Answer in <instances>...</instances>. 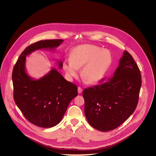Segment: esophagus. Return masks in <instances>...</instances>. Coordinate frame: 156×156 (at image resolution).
I'll return each instance as SVG.
<instances>
[{
    "label": "esophagus",
    "instance_id": "1",
    "mask_svg": "<svg viewBox=\"0 0 156 156\" xmlns=\"http://www.w3.org/2000/svg\"><path fill=\"white\" fill-rule=\"evenodd\" d=\"M82 91H83V89H82L81 87H78V93H79V94H80V93H82Z\"/></svg>",
    "mask_w": 156,
    "mask_h": 156
}]
</instances>
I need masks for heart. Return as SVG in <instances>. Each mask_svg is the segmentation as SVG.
<instances>
[{
  "instance_id": "1",
  "label": "heart",
  "mask_w": 156,
  "mask_h": 156,
  "mask_svg": "<svg viewBox=\"0 0 156 156\" xmlns=\"http://www.w3.org/2000/svg\"><path fill=\"white\" fill-rule=\"evenodd\" d=\"M112 56L109 51L91 44L76 47L71 52L70 59H66L63 68L69 78L80 75L89 84L98 82L111 65Z\"/></svg>"
}]
</instances>
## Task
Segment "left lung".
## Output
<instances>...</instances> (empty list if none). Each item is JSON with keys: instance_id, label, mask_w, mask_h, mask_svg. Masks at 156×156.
Masks as SVG:
<instances>
[{"instance_id": "left-lung-1", "label": "left lung", "mask_w": 156, "mask_h": 156, "mask_svg": "<svg viewBox=\"0 0 156 156\" xmlns=\"http://www.w3.org/2000/svg\"><path fill=\"white\" fill-rule=\"evenodd\" d=\"M100 82L83 92L85 115L92 127L108 132L121 125L135 111L141 74L132 56L124 51L113 76Z\"/></svg>"}]
</instances>
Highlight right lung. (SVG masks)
I'll use <instances>...</instances> for the list:
<instances>
[{
    "instance_id": "obj_1",
    "label": "right lung",
    "mask_w": 156,
    "mask_h": 156,
    "mask_svg": "<svg viewBox=\"0 0 156 156\" xmlns=\"http://www.w3.org/2000/svg\"><path fill=\"white\" fill-rule=\"evenodd\" d=\"M63 40L37 41L27 47L17 61L12 74L14 99L24 116L33 124L44 128L56 126L62 119L70 101L77 95V87L66 80L55 69L35 80L26 73V56L38 49H52ZM59 68L62 62H59Z\"/></svg>"
}]
</instances>
